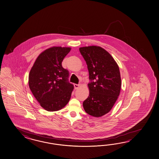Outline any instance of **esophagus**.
I'll use <instances>...</instances> for the list:
<instances>
[{
	"label": "esophagus",
	"mask_w": 159,
	"mask_h": 159,
	"mask_svg": "<svg viewBox=\"0 0 159 159\" xmlns=\"http://www.w3.org/2000/svg\"><path fill=\"white\" fill-rule=\"evenodd\" d=\"M79 86H80V84H74V88H75V89H77L79 87Z\"/></svg>",
	"instance_id": "esophagus-1"
}]
</instances>
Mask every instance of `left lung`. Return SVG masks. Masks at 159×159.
Returning <instances> with one entry per match:
<instances>
[{
    "instance_id": "left-lung-1",
    "label": "left lung",
    "mask_w": 159,
    "mask_h": 159,
    "mask_svg": "<svg viewBox=\"0 0 159 159\" xmlns=\"http://www.w3.org/2000/svg\"><path fill=\"white\" fill-rule=\"evenodd\" d=\"M79 51L86 62L91 82L89 95L83 102L85 112L94 117L107 114L120 93V71L115 60L105 49L98 46L81 47Z\"/></svg>"
}]
</instances>
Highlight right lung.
I'll list each match as a JSON object with an SVG mask.
<instances>
[{
	"label": "right lung",
	"instance_id": "obj_1",
	"mask_svg": "<svg viewBox=\"0 0 159 159\" xmlns=\"http://www.w3.org/2000/svg\"><path fill=\"white\" fill-rule=\"evenodd\" d=\"M70 47H52L39 54L29 75V85L40 106L48 111L64 108L71 97L74 85L68 81V71L62 60Z\"/></svg>",
	"mask_w": 159,
	"mask_h": 159
}]
</instances>
